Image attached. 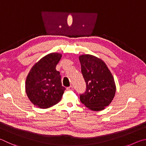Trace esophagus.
<instances>
[{"mask_svg":"<svg viewBox=\"0 0 146 146\" xmlns=\"http://www.w3.org/2000/svg\"><path fill=\"white\" fill-rule=\"evenodd\" d=\"M72 89H73V86H68V87H67V88H66V90H69V91H70V90H72Z\"/></svg>","mask_w":146,"mask_h":146,"instance_id":"obj_1","label":"esophagus"}]
</instances>
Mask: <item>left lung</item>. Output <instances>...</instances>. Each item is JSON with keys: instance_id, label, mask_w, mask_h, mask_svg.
<instances>
[{"instance_id": "8db88e82", "label": "left lung", "mask_w": 146, "mask_h": 146, "mask_svg": "<svg viewBox=\"0 0 146 146\" xmlns=\"http://www.w3.org/2000/svg\"><path fill=\"white\" fill-rule=\"evenodd\" d=\"M79 60L86 85L80 101L91 110L101 111L111 103L115 94L113 76L105 63L96 56L84 54Z\"/></svg>"}]
</instances>
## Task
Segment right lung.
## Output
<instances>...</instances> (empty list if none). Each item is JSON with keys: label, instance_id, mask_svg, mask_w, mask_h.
Returning a JSON list of instances; mask_svg holds the SVG:
<instances>
[{"label": "right lung", "instance_id": "obj_1", "mask_svg": "<svg viewBox=\"0 0 146 146\" xmlns=\"http://www.w3.org/2000/svg\"><path fill=\"white\" fill-rule=\"evenodd\" d=\"M61 54L50 53L33 66L25 81V92L31 103L40 108H48L60 101L65 88L56 66Z\"/></svg>", "mask_w": 146, "mask_h": 146}]
</instances>
